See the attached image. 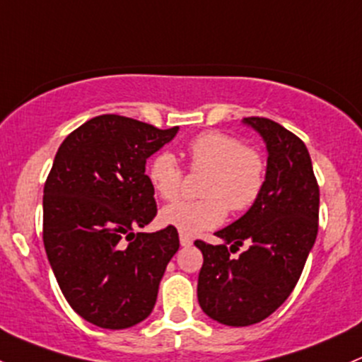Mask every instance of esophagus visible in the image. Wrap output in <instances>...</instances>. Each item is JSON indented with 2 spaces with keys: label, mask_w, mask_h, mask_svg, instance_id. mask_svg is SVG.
I'll list each match as a JSON object with an SVG mask.
<instances>
[{
  "label": "esophagus",
  "mask_w": 362,
  "mask_h": 362,
  "mask_svg": "<svg viewBox=\"0 0 362 362\" xmlns=\"http://www.w3.org/2000/svg\"><path fill=\"white\" fill-rule=\"evenodd\" d=\"M180 244L184 247H189V245H192V239L189 235H185V233H180Z\"/></svg>",
  "instance_id": "esophagus-1"
}]
</instances>
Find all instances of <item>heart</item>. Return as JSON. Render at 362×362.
Wrapping results in <instances>:
<instances>
[{"instance_id":"1","label":"heart","mask_w":362,"mask_h":362,"mask_svg":"<svg viewBox=\"0 0 362 362\" xmlns=\"http://www.w3.org/2000/svg\"><path fill=\"white\" fill-rule=\"evenodd\" d=\"M189 170L206 173L201 201H178L163 208L160 221L185 235H196L225 221L228 209L244 213L256 204L266 184V160L259 149L244 146L237 136L208 130L187 146ZM151 187L163 201H175L184 185V168L168 151L149 161Z\"/></svg>"}]
</instances>
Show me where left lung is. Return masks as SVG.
Wrapping results in <instances>:
<instances>
[{"instance_id":"1","label":"left lung","mask_w":362,"mask_h":362,"mask_svg":"<svg viewBox=\"0 0 362 362\" xmlns=\"http://www.w3.org/2000/svg\"><path fill=\"white\" fill-rule=\"evenodd\" d=\"M244 123L268 149L263 194L244 216L216 232L225 244L194 242L204 257L197 300L228 327L259 323L287 300L315 245L320 214V187L304 142L269 118L247 117ZM244 243L247 252L229 256Z\"/></svg>"}]
</instances>
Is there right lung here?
Instances as JSON below:
<instances>
[{
  "label": "right lung",
  "mask_w": 362,
  "mask_h": 362,
  "mask_svg": "<svg viewBox=\"0 0 362 362\" xmlns=\"http://www.w3.org/2000/svg\"><path fill=\"white\" fill-rule=\"evenodd\" d=\"M177 130L99 115L69 134L54 156L42 240L65 299L96 327L122 329L146 320L178 251L173 226L136 233L158 213L146 160Z\"/></svg>",
  "instance_id": "right-lung-1"
}]
</instances>
